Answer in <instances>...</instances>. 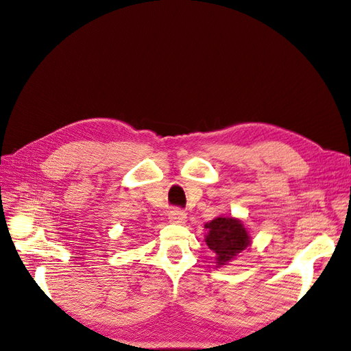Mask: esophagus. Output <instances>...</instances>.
Returning <instances> with one entry per match:
<instances>
[{"mask_svg":"<svg viewBox=\"0 0 351 351\" xmlns=\"http://www.w3.org/2000/svg\"><path fill=\"white\" fill-rule=\"evenodd\" d=\"M168 219H169V222H173V224H184V222L187 221V214L184 210L174 209L168 214Z\"/></svg>","mask_w":351,"mask_h":351,"instance_id":"1","label":"esophagus"}]
</instances>
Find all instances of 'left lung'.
<instances>
[{
    "label": "left lung",
    "instance_id": "8db88e82",
    "mask_svg": "<svg viewBox=\"0 0 351 351\" xmlns=\"http://www.w3.org/2000/svg\"><path fill=\"white\" fill-rule=\"evenodd\" d=\"M205 228V243L215 253V268L226 267L252 244L249 231L239 218L217 217L206 222Z\"/></svg>",
    "mask_w": 351,
    "mask_h": 351
}]
</instances>
